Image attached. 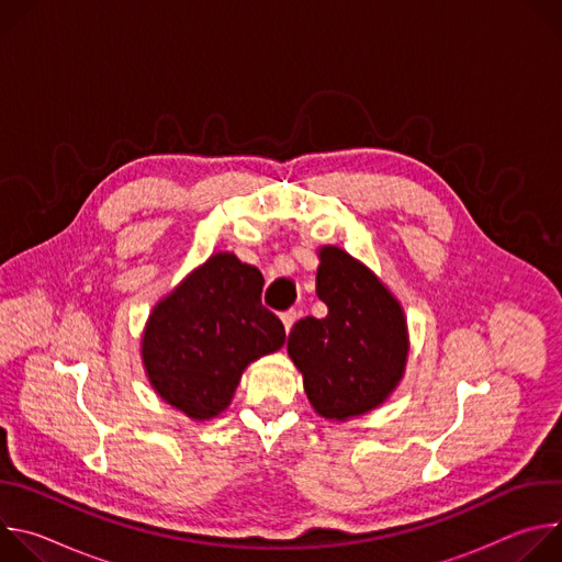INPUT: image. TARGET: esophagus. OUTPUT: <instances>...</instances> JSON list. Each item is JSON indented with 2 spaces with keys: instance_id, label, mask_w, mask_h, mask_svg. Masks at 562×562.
<instances>
[{
  "instance_id": "obj_1",
  "label": "esophagus",
  "mask_w": 562,
  "mask_h": 562,
  "mask_svg": "<svg viewBox=\"0 0 562 562\" xmlns=\"http://www.w3.org/2000/svg\"><path fill=\"white\" fill-rule=\"evenodd\" d=\"M297 315H300V311H295V308H289V311H284V313H282V325H284L286 334H289V331H291V327L295 325Z\"/></svg>"
}]
</instances>
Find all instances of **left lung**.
Listing matches in <instances>:
<instances>
[{
    "label": "left lung",
    "instance_id": "1",
    "mask_svg": "<svg viewBox=\"0 0 562 562\" xmlns=\"http://www.w3.org/2000/svg\"><path fill=\"white\" fill-rule=\"evenodd\" d=\"M315 293L329 313L297 319L289 356L319 416L347 420L367 414L403 378L409 349L403 308L364 265L338 247L319 251Z\"/></svg>",
    "mask_w": 562,
    "mask_h": 562
}]
</instances>
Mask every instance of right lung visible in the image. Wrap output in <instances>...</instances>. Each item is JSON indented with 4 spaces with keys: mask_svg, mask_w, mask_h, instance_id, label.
Returning a JSON list of instances; mask_svg holds the SVG:
<instances>
[{
    "mask_svg": "<svg viewBox=\"0 0 562 562\" xmlns=\"http://www.w3.org/2000/svg\"><path fill=\"white\" fill-rule=\"evenodd\" d=\"M262 284L256 267L217 254L153 308L142 360L153 389L189 418L224 412L247 364L284 345Z\"/></svg>",
    "mask_w": 562,
    "mask_h": 562,
    "instance_id": "obj_1",
    "label": "right lung"
}]
</instances>
